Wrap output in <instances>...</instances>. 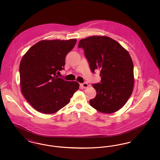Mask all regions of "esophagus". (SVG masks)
<instances>
[{"label":"esophagus","mask_w":160,"mask_h":160,"mask_svg":"<svg viewBox=\"0 0 160 160\" xmlns=\"http://www.w3.org/2000/svg\"><path fill=\"white\" fill-rule=\"evenodd\" d=\"M81 86L84 88H88L89 86L88 84L86 83H83L81 84Z\"/></svg>","instance_id":"1"}]
</instances>
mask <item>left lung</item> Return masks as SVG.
Listing matches in <instances>:
<instances>
[{"instance_id": "left-lung-1", "label": "left lung", "mask_w": 160, "mask_h": 160, "mask_svg": "<svg viewBox=\"0 0 160 160\" xmlns=\"http://www.w3.org/2000/svg\"><path fill=\"white\" fill-rule=\"evenodd\" d=\"M92 72L100 70L101 83L93 84L97 95L90 105L103 113H113L123 106L133 91L134 65L129 53L106 36H92L79 41Z\"/></svg>"}]
</instances>
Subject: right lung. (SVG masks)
<instances>
[{"mask_svg":"<svg viewBox=\"0 0 160 160\" xmlns=\"http://www.w3.org/2000/svg\"><path fill=\"white\" fill-rule=\"evenodd\" d=\"M77 39L42 40L31 47L20 64L22 94L33 108L52 114L67 105L78 89L77 82L59 78L56 72L64 69L65 57Z\"/></svg>","mask_w":160,"mask_h":160,"instance_id":"obj_1","label":"right lung"}]
</instances>
